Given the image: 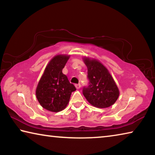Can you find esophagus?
I'll list each match as a JSON object with an SVG mask.
<instances>
[{
	"mask_svg": "<svg viewBox=\"0 0 155 155\" xmlns=\"http://www.w3.org/2000/svg\"><path fill=\"white\" fill-rule=\"evenodd\" d=\"M75 87H76V88L77 89H80L81 88V84H76L75 85Z\"/></svg>",
	"mask_w": 155,
	"mask_h": 155,
	"instance_id": "1",
	"label": "esophagus"
}]
</instances>
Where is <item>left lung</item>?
<instances>
[{
  "mask_svg": "<svg viewBox=\"0 0 155 155\" xmlns=\"http://www.w3.org/2000/svg\"><path fill=\"white\" fill-rule=\"evenodd\" d=\"M87 67L88 85L84 86L83 94L91 104L106 108L114 104L119 96V90L108 70L96 60L84 59Z\"/></svg>",
  "mask_w": 155,
  "mask_h": 155,
  "instance_id": "1",
  "label": "left lung"
}]
</instances>
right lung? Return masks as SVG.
<instances>
[{"label": "right lung", "mask_w": 155, "mask_h": 155, "mask_svg": "<svg viewBox=\"0 0 155 155\" xmlns=\"http://www.w3.org/2000/svg\"><path fill=\"white\" fill-rule=\"evenodd\" d=\"M69 56L57 55L47 65L36 89V97L44 109L52 112L62 111L76 90L62 70Z\"/></svg>", "instance_id": "obj_1"}]
</instances>
